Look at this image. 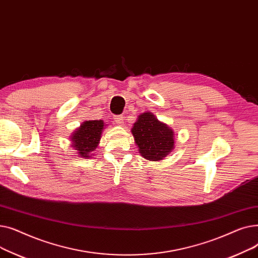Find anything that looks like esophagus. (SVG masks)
I'll return each instance as SVG.
<instances>
[{"label": "esophagus", "instance_id": "34e87169", "mask_svg": "<svg viewBox=\"0 0 258 258\" xmlns=\"http://www.w3.org/2000/svg\"><path fill=\"white\" fill-rule=\"evenodd\" d=\"M114 119H115V121H116V123H117V124H121V123H123L124 117L122 116V115H116V116H114Z\"/></svg>", "mask_w": 258, "mask_h": 258}]
</instances>
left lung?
Masks as SVG:
<instances>
[{"label": "left lung", "mask_w": 258, "mask_h": 258, "mask_svg": "<svg viewBox=\"0 0 258 258\" xmlns=\"http://www.w3.org/2000/svg\"><path fill=\"white\" fill-rule=\"evenodd\" d=\"M132 133L141 156L147 160H162L172 151L174 145L172 130L160 122L152 113L140 115Z\"/></svg>", "instance_id": "left-lung-1"}]
</instances>
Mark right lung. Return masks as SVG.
<instances>
[{
    "label": "right lung",
    "mask_w": 258,
    "mask_h": 258,
    "mask_svg": "<svg viewBox=\"0 0 258 258\" xmlns=\"http://www.w3.org/2000/svg\"><path fill=\"white\" fill-rule=\"evenodd\" d=\"M103 125L102 120H89L72 135V147L78 151L80 157H90V153L97 147Z\"/></svg>",
    "instance_id": "add662e5"
}]
</instances>
